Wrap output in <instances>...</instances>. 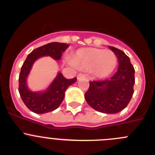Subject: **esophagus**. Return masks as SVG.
I'll return each mask as SVG.
<instances>
[{
  "label": "esophagus",
  "mask_w": 155,
  "mask_h": 155,
  "mask_svg": "<svg viewBox=\"0 0 155 155\" xmlns=\"http://www.w3.org/2000/svg\"><path fill=\"white\" fill-rule=\"evenodd\" d=\"M85 76L86 75L83 73L78 74V80H80V79L84 78H85Z\"/></svg>",
  "instance_id": "esophagus-1"
}]
</instances>
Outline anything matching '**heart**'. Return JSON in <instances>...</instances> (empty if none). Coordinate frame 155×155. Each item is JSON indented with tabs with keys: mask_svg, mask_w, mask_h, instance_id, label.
I'll return each mask as SVG.
<instances>
[{
	"mask_svg": "<svg viewBox=\"0 0 155 155\" xmlns=\"http://www.w3.org/2000/svg\"><path fill=\"white\" fill-rule=\"evenodd\" d=\"M72 62L77 67L91 70L94 76L105 78L114 71L117 58L112 52L96 48H83L77 51Z\"/></svg>",
	"mask_w": 155,
	"mask_h": 155,
	"instance_id": "obj_1",
	"label": "heart"
}]
</instances>
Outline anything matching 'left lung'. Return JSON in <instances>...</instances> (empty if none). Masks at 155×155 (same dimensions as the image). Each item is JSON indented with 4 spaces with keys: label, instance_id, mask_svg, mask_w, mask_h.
Masks as SVG:
<instances>
[{
    "label": "left lung",
    "instance_id": "left-lung-1",
    "mask_svg": "<svg viewBox=\"0 0 155 155\" xmlns=\"http://www.w3.org/2000/svg\"><path fill=\"white\" fill-rule=\"evenodd\" d=\"M109 47L118 59V70L109 79L90 81L84 98L96 111L113 114L125 109L132 98L135 70L124 52L113 46Z\"/></svg>",
    "mask_w": 155,
    "mask_h": 155
}]
</instances>
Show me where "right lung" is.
Wrapping results in <instances>:
<instances>
[{
    "label": "right lung",
    "instance_id": "obj_1",
    "mask_svg": "<svg viewBox=\"0 0 155 155\" xmlns=\"http://www.w3.org/2000/svg\"><path fill=\"white\" fill-rule=\"evenodd\" d=\"M68 44L62 42H50L33 50L25 61L18 78V91L25 105L28 109L37 113L43 114L55 110L62 103L66 89L77 81L76 78L67 79L61 73H58L47 89L42 92H33L28 89L26 79L34 62L39 57L50 56L54 60H61L63 53Z\"/></svg>",
    "mask_w": 155,
    "mask_h": 155
}]
</instances>
